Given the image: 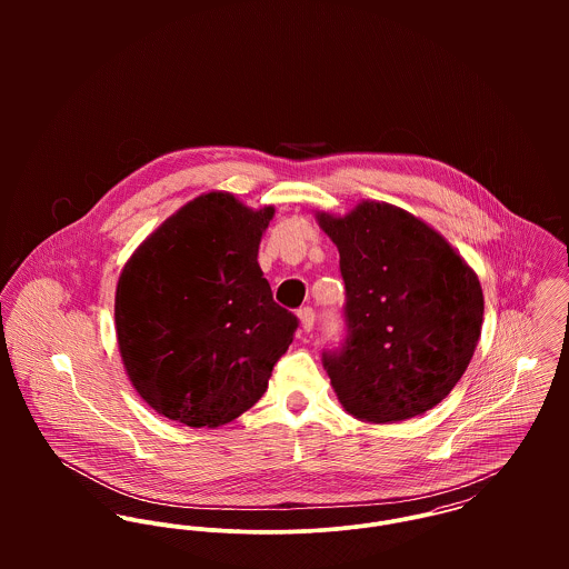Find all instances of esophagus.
<instances>
[{
	"label": "esophagus",
	"mask_w": 569,
	"mask_h": 569,
	"mask_svg": "<svg viewBox=\"0 0 569 569\" xmlns=\"http://www.w3.org/2000/svg\"><path fill=\"white\" fill-rule=\"evenodd\" d=\"M298 320H300V328L309 332L313 328V322H316V311L311 307H305V309L298 311Z\"/></svg>",
	"instance_id": "34e87169"
}]
</instances>
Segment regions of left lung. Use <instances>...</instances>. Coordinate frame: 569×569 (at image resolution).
Segmentation results:
<instances>
[{
    "mask_svg": "<svg viewBox=\"0 0 569 569\" xmlns=\"http://www.w3.org/2000/svg\"><path fill=\"white\" fill-rule=\"evenodd\" d=\"M339 249L350 335L325 355L341 407L363 422H397L438 406L480 341L478 273L438 230L386 201L316 212Z\"/></svg>",
    "mask_w": 569,
    "mask_h": 569,
    "instance_id": "left-lung-1",
    "label": "left lung"
}]
</instances>
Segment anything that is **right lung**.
I'll list each match as a JSON object with an SVG mask.
<instances>
[{"instance_id":"obj_1","label":"right lung","mask_w":569,"mask_h":569,"mask_svg":"<svg viewBox=\"0 0 569 569\" xmlns=\"http://www.w3.org/2000/svg\"><path fill=\"white\" fill-rule=\"evenodd\" d=\"M276 208L223 190L194 197L153 230L116 284V337L142 401L186 427H221L269 386L296 316L258 264Z\"/></svg>"}]
</instances>
